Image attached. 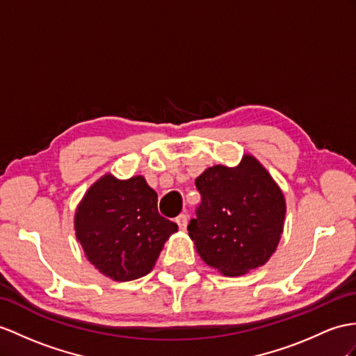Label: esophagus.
Masks as SVG:
<instances>
[{"mask_svg":"<svg viewBox=\"0 0 356 356\" xmlns=\"http://www.w3.org/2000/svg\"><path fill=\"white\" fill-rule=\"evenodd\" d=\"M175 222H177L178 228H179L181 231H186V228H187V223H188V218H187V214H179Z\"/></svg>","mask_w":356,"mask_h":356,"instance_id":"esophagus-1","label":"esophagus"}]
</instances>
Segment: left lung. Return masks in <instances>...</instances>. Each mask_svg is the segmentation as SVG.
Returning a JSON list of instances; mask_svg holds the SVG:
<instances>
[{"label":"left lung","mask_w":356,"mask_h":356,"mask_svg":"<svg viewBox=\"0 0 356 356\" xmlns=\"http://www.w3.org/2000/svg\"><path fill=\"white\" fill-rule=\"evenodd\" d=\"M195 184L202 201L187 229L204 263L225 276L264 266L281 240L285 199L263 164L246 154L236 168L205 169Z\"/></svg>","instance_id":"left-lung-1"}]
</instances>
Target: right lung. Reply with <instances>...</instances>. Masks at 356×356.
<instances>
[{"instance_id":"add662e5","label":"right lung","mask_w":356,"mask_h":356,"mask_svg":"<svg viewBox=\"0 0 356 356\" xmlns=\"http://www.w3.org/2000/svg\"><path fill=\"white\" fill-rule=\"evenodd\" d=\"M157 193L137 175L107 173L92 184L76 207V240L95 268L113 281L148 275L178 225L160 216Z\"/></svg>"}]
</instances>
